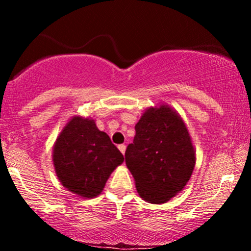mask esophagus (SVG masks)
<instances>
[{
	"instance_id": "obj_1",
	"label": "esophagus",
	"mask_w": 251,
	"mask_h": 251,
	"mask_svg": "<svg viewBox=\"0 0 251 251\" xmlns=\"http://www.w3.org/2000/svg\"><path fill=\"white\" fill-rule=\"evenodd\" d=\"M118 149H119V151L122 152L123 154H125V151H126V146L124 145V144H122V145H119V146H118Z\"/></svg>"
}]
</instances>
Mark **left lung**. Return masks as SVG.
I'll list each match as a JSON object with an SVG mask.
<instances>
[{"instance_id":"obj_1","label":"left lung","mask_w":251,"mask_h":251,"mask_svg":"<svg viewBox=\"0 0 251 251\" xmlns=\"http://www.w3.org/2000/svg\"><path fill=\"white\" fill-rule=\"evenodd\" d=\"M126 149V166L138 195L152 204L166 203L191 178L196 150L183 118L166 103L146 108Z\"/></svg>"}]
</instances>
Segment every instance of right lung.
Segmentation results:
<instances>
[{"label": "right lung", "mask_w": 251, "mask_h": 251, "mask_svg": "<svg viewBox=\"0 0 251 251\" xmlns=\"http://www.w3.org/2000/svg\"><path fill=\"white\" fill-rule=\"evenodd\" d=\"M51 159L57 179L68 191L81 198H94L122 165L124 155L107 133L97 127L96 120L74 116L57 135Z\"/></svg>", "instance_id": "obj_1"}]
</instances>
